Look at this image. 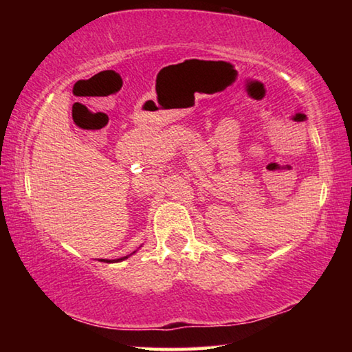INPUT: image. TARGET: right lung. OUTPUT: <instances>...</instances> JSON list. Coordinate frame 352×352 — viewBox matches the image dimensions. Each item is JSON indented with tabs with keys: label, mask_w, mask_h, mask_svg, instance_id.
<instances>
[{
	"label": "right lung",
	"mask_w": 352,
	"mask_h": 352,
	"mask_svg": "<svg viewBox=\"0 0 352 352\" xmlns=\"http://www.w3.org/2000/svg\"><path fill=\"white\" fill-rule=\"evenodd\" d=\"M124 259H127V256H124V258H119V259H113V261H107V259H104V262H119V261H124Z\"/></svg>",
	"instance_id": "right-lung-1"
}]
</instances>
